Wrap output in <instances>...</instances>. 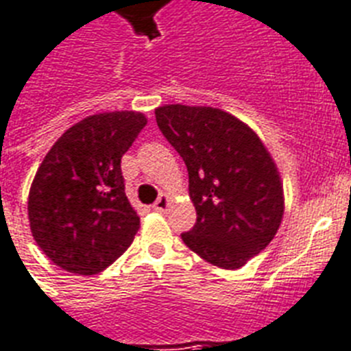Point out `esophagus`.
<instances>
[{
    "instance_id": "esophagus-1",
    "label": "esophagus",
    "mask_w": 351,
    "mask_h": 351,
    "mask_svg": "<svg viewBox=\"0 0 351 351\" xmlns=\"http://www.w3.org/2000/svg\"><path fill=\"white\" fill-rule=\"evenodd\" d=\"M152 208H154L156 211H165V210H167V208H169V197L161 195L158 199V201H156L154 204H152Z\"/></svg>"
}]
</instances>
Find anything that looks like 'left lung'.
Here are the masks:
<instances>
[{
  "label": "left lung",
  "mask_w": 351,
  "mask_h": 351,
  "mask_svg": "<svg viewBox=\"0 0 351 351\" xmlns=\"http://www.w3.org/2000/svg\"><path fill=\"white\" fill-rule=\"evenodd\" d=\"M156 121L188 169L197 222L182 242L217 267L240 269L283 219V182L267 147L217 107L170 104L156 109Z\"/></svg>",
  "instance_id": "1"
}]
</instances>
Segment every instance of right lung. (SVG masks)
Returning <instances> with one entry per match:
<instances>
[{"instance_id": "right-lung-1", "label": "right lung", "mask_w": 351, "mask_h": 351, "mask_svg": "<svg viewBox=\"0 0 351 351\" xmlns=\"http://www.w3.org/2000/svg\"><path fill=\"white\" fill-rule=\"evenodd\" d=\"M143 112L112 111L84 118L48 150L28 193V221L43 253L68 273H102L125 253L140 230L121 176Z\"/></svg>"}]
</instances>
